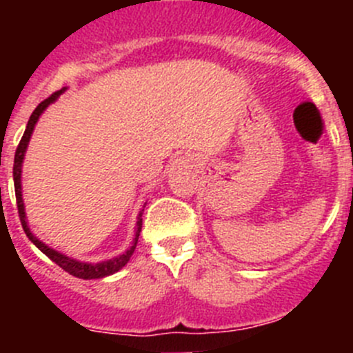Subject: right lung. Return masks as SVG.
Instances as JSON below:
<instances>
[{"mask_svg":"<svg viewBox=\"0 0 353 353\" xmlns=\"http://www.w3.org/2000/svg\"><path fill=\"white\" fill-rule=\"evenodd\" d=\"M65 90H66V88H61V90L54 92V94L49 95V97L46 99V101H42L41 104H39L37 108H35L34 112H32L30 119H28L27 128H25V133H23L22 140H20L19 147H17L15 162H13V183H15L17 208H19L20 222H22V227H23L25 234H27V237L32 241V243L37 245V248L41 249V251L44 252V254L48 256L49 259H52V261H54L56 265L61 266V268L65 270V272L70 273V275L77 276V279H83V280L104 279V276H109V275H112V273L119 272V270L123 268V266L126 265L128 261H130L131 256H133L134 248H137V244H138V237H140V232H141V212H143V210H141L140 215H138L137 232H134V239H133V244H131V248L128 249L126 252H123V254L116 256V258L108 259V261H102V263H95V265H92V263L77 261V259L70 258V256L63 254V252L56 251V249L49 248L48 244H44V243H42V241H39L37 237H35L34 234L30 232V229H28L27 216H25V206H23V199H22V162H23V157H25V150H27L28 141H30V137H32V131H34L35 123H37V121H39L41 114L44 112L46 108H48L49 104H52V102H54L56 99H58L59 95H61Z\"/></svg>","mask_w":353,"mask_h":353,"instance_id":"1","label":"right lung"}]
</instances>
